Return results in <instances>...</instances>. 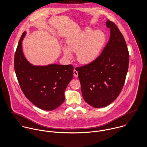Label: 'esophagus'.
<instances>
[{"instance_id":"obj_1","label":"esophagus","mask_w":147,"mask_h":147,"mask_svg":"<svg viewBox=\"0 0 147 147\" xmlns=\"http://www.w3.org/2000/svg\"><path fill=\"white\" fill-rule=\"evenodd\" d=\"M73 73H74V76L75 77H78V71L76 70V69H74Z\"/></svg>"}]
</instances>
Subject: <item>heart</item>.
Returning <instances> with one entry per match:
<instances>
[{
    "label": "heart",
    "mask_w": 147,
    "mask_h": 147,
    "mask_svg": "<svg viewBox=\"0 0 147 147\" xmlns=\"http://www.w3.org/2000/svg\"><path fill=\"white\" fill-rule=\"evenodd\" d=\"M105 41V35L101 31L86 28L67 40V47H63V52L67 59L72 58L71 51L77 52L80 63L89 64L97 58Z\"/></svg>",
    "instance_id": "heart-1"
}]
</instances>
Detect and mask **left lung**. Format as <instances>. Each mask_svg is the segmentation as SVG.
<instances>
[{
    "label": "left lung",
    "instance_id": "left-lung-1",
    "mask_svg": "<svg viewBox=\"0 0 147 147\" xmlns=\"http://www.w3.org/2000/svg\"><path fill=\"white\" fill-rule=\"evenodd\" d=\"M109 40L101 55L91 63L77 67L84 101L94 108L111 104L119 95L129 68V53L125 38L113 22Z\"/></svg>",
    "mask_w": 147,
    "mask_h": 147
}]
</instances>
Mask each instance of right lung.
Here are the masks:
<instances>
[{
    "instance_id": "1",
    "label": "right lung",
    "mask_w": 147,
    "mask_h": 147,
    "mask_svg": "<svg viewBox=\"0 0 147 147\" xmlns=\"http://www.w3.org/2000/svg\"><path fill=\"white\" fill-rule=\"evenodd\" d=\"M24 32L15 55V70L21 88L34 105L45 111H52L65 100L64 92L73 77V66L50 64L35 66L25 57L22 49Z\"/></svg>"
}]
</instances>
